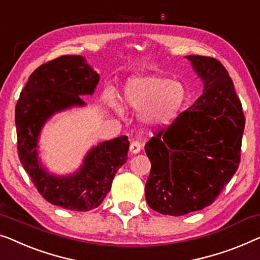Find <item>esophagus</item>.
Wrapping results in <instances>:
<instances>
[{
	"label": "esophagus",
	"instance_id": "esophagus-1",
	"mask_svg": "<svg viewBox=\"0 0 260 260\" xmlns=\"http://www.w3.org/2000/svg\"><path fill=\"white\" fill-rule=\"evenodd\" d=\"M141 148H142L141 143L138 141H133L130 144V152L134 153V155H136V153L141 151Z\"/></svg>",
	"mask_w": 260,
	"mask_h": 260
}]
</instances>
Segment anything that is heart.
Wrapping results in <instances>:
<instances>
[{
	"mask_svg": "<svg viewBox=\"0 0 260 260\" xmlns=\"http://www.w3.org/2000/svg\"><path fill=\"white\" fill-rule=\"evenodd\" d=\"M108 101L118 112L121 108L111 96ZM186 101L180 83L169 78L145 75L130 78L123 90V102L134 111H143V121L152 125H168L179 115Z\"/></svg>",
	"mask_w": 260,
	"mask_h": 260,
	"instance_id": "1",
	"label": "heart"
}]
</instances>
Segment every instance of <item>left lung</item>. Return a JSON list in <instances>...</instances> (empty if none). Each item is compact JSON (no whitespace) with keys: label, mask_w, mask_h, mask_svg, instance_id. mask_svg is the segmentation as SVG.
Returning <instances> with one entry per match:
<instances>
[{"label":"left lung","mask_w":260,"mask_h":260,"mask_svg":"<svg viewBox=\"0 0 260 260\" xmlns=\"http://www.w3.org/2000/svg\"><path fill=\"white\" fill-rule=\"evenodd\" d=\"M204 82L203 95L145 144L151 171L150 208L183 216L211 205L240 163L245 117L224 66L213 57L185 56Z\"/></svg>","instance_id":"8db88e82"}]
</instances>
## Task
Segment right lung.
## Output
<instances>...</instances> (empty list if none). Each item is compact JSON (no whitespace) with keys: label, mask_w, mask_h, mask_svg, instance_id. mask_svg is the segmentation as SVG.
Here are the masks:
<instances>
[{"label":"right lung","mask_w":260,"mask_h":260,"mask_svg":"<svg viewBox=\"0 0 260 260\" xmlns=\"http://www.w3.org/2000/svg\"><path fill=\"white\" fill-rule=\"evenodd\" d=\"M100 75L80 55H66L40 66L29 76L15 109L18 157L41 196L71 211L97 208L111 189L112 179L127 159L126 136L111 139L86 153L80 170L57 177L42 168L37 142L43 124L55 112L84 105L81 95H92Z\"/></svg>","instance_id":"add662e5"}]
</instances>
